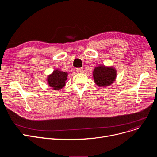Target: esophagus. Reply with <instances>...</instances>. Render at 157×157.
<instances>
[{
  "mask_svg": "<svg viewBox=\"0 0 157 157\" xmlns=\"http://www.w3.org/2000/svg\"><path fill=\"white\" fill-rule=\"evenodd\" d=\"M76 71H77L78 73H83V69H82V68L77 69H76Z\"/></svg>",
  "mask_w": 157,
  "mask_h": 157,
  "instance_id": "34e87169",
  "label": "esophagus"
}]
</instances>
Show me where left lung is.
I'll return each mask as SVG.
<instances>
[{
    "label": "left lung",
    "mask_w": 157,
    "mask_h": 157,
    "mask_svg": "<svg viewBox=\"0 0 157 157\" xmlns=\"http://www.w3.org/2000/svg\"><path fill=\"white\" fill-rule=\"evenodd\" d=\"M117 71L113 66L97 65L94 69L93 77L95 83L99 87H107L114 83Z\"/></svg>",
    "instance_id": "left-lung-1"
}]
</instances>
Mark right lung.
<instances>
[{
	"mask_svg": "<svg viewBox=\"0 0 157 157\" xmlns=\"http://www.w3.org/2000/svg\"><path fill=\"white\" fill-rule=\"evenodd\" d=\"M68 72H63L59 69H55L48 76L46 81L49 86L54 90H60L65 86V81L67 79Z\"/></svg>",
	"mask_w": 157,
	"mask_h": 157,
	"instance_id": "right-lung-1",
	"label": "right lung"
}]
</instances>
